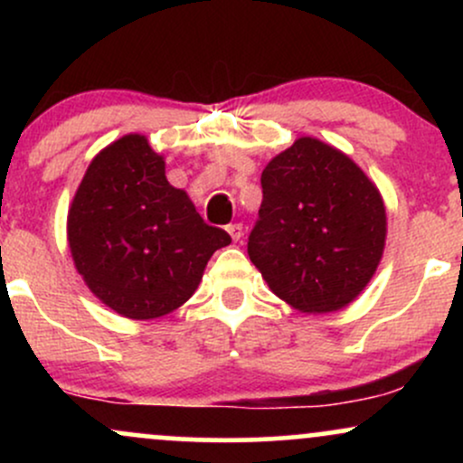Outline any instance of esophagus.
Returning <instances> with one entry per match:
<instances>
[{
  "label": "esophagus",
  "instance_id": "esophagus-1",
  "mask_svg": "<svg viewBox=\"0 0 463 463\" xmlns=\"http://www.w3.org/2000/svg\"><path fill=\"white\" fill-rule=\"evenodd\" d=\"M226 231L232 237V241H239L243 237V224H228Z\"/></svg>",
  "mask_w": 463,
  "mask_h": 463
}]
</instances>
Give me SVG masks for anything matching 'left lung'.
Segmentation results:
<instances>
[{
    "label": "left lung",
    "instance_id": "left-lung-1",
    "mask_svg": "<svg viewBox=\"0 0 463 463\" xmlns=\"http://www.w3.org/2000/svg\"><path fill=\"white\" fill-rule=\"evenodd\" d=\"M261 189L248 254L269 289L307 313L357 298L385 246V206L368 176L346 154L302 137L268 163Z\"/></svg>",
    "mask_w": 463,
    "mask_h": 463
}]
</instances>
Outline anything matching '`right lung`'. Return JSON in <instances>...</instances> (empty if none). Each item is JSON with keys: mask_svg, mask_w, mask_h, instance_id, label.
Returning <instances> with one entry per match:
<instances>
[{"mask_svg": "<svg viewBox=\"0 0 463 463\" xmlns=\"http://www.w3.org/2000/svg\"><path fill=\"white\" fill-rule=\"evenodd\" d=\"M78 272L106 307L152 320L187 302L215 250L231 243L167 183L141 135L121 137L89 165L69 209Z\"/></svg>", "mask_w": 463, "mask_h": 463, "instance_id": "1", "label": "right lung"}]
</instances>
